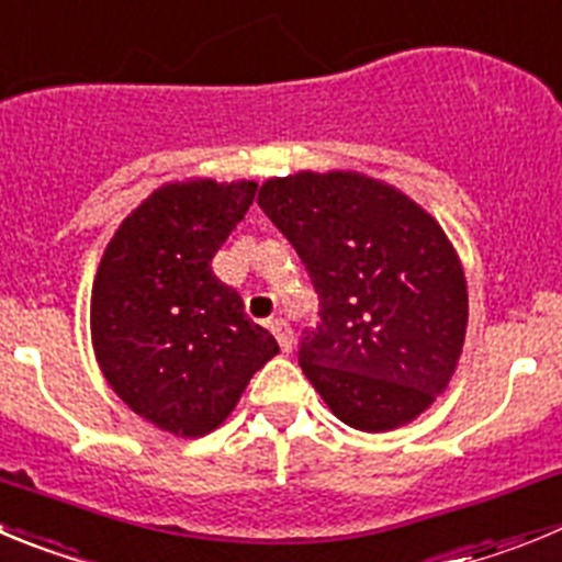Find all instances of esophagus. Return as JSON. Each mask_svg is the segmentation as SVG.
Returning a JSON list of instances; mask_svg holds the SVG:
<instances>
[{
  "label": "esophagus",
  "mask_w": 562,
  "mask_h": 562,
  "mask_svg": "<svg viewBox=\"0 0 562 562\" xmlns=\"http://www.w3.org/2000/svg\"><path fill=\"white\" fill-rule=\"evenodd\" d=\"M269 327H271V333H274L277 341H280L282 352H291V347H293V330H291V325H288L285 318H271Z\"/></svg>",
  "instance_id": "34e87169"
}]
</instances>
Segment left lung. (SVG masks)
Returning <instances> with one entry per match:
<instances>
[{
    "label": "left lung",
    "instance_id": "1",
    "mask_svg": "<svg viewBox=\"0 0 562 562\" xmlns=\"http://www.w3.org/2000/svg\"><path fill=\"white\" fill-rule=\"evenodd\" d=\"M257 204L318 293L300 367L358 431H392L445 392L468 327L464 271L442 226L401 190L333 170L269 179Z\"/></svg>",
    "mask_w": 562,
    "mask_h": 562
}]
</instances>
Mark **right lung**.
<instances>
[{
	"instance_id": "1",
	"label": "right lung",
	"mask_w": 562,
	"mask_h": 562,
	"mask_svg": "<svg viewBox=\"0 0 562 562\" xmlns=\"http://www.w3.org/2000/svg\"><path fill=\"white\" fill-rule=\"evenodd\" d=\"M255 181L165 184L109 240L92 288V344L120 401L161 431L204 437L280 352L212 257L255 201Z\"/></svg>"
}]
</instances>
